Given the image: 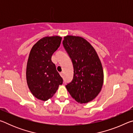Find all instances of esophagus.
Segmentation results:
<instances>
[{"mask_svg":"<svg viewBox=\"0 0 133 133\" xmlns=\"http://www.w3.org/2000/svg\"><path fill=\"white\" fill-rule=\"evenodd\" d=\"M60 75L61 76V77H63V72L60 73Z\"/></svg>","mask_w":133,"mask_h":133,"instance_id":"34e87169","label":"esophagus"}]
</instances>
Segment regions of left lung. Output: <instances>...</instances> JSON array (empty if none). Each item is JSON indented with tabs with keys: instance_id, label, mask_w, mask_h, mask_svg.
<instances>
[{
	"instance_id": "1",
	"label": "left lung",
	"mask_w": 133,
	"mask_h": 133,
	"mask_svg": "<svg viewBox=\"0 0 133 133\" xmlns=\"http://www.w3.org/2000/svg\"><path fill=\"white\" fill-rule=\"evenodd\" d=\"M63 44L73 62V80L66 87L75 100L87 103L93 100L102 90L104 73L102 62L94 48L80 36L67 35Z\"/></svg>"
}]
</instances>
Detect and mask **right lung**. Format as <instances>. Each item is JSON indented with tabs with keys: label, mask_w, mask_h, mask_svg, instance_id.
Wrapping results in <instances>:
<instances>
[{
	"label": "right lung",
	"mask_w": 133,
	"mask_h": 133,
	"mask_svg": "<svg viewBox=\"0 0 133 133\" xmlns=\"http://www.w3.org/2000/svg\"><path fill=\"white\" fill-rule=\"evenodd\" d=\"M59 36L44 37L33 45L26 66V80L36 98L47 101L57 90L63 79L51 61V56L61 43Z\"/></svg>",
	"instance_id": "obj_1"
}]
</instances>
